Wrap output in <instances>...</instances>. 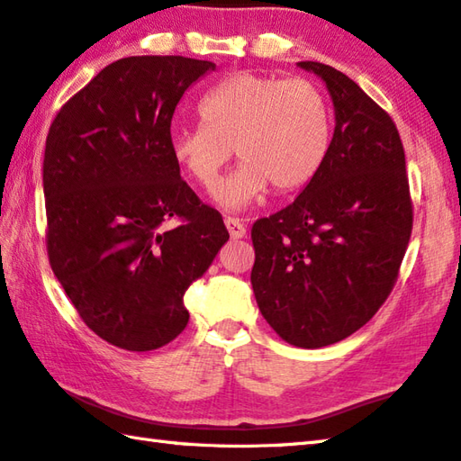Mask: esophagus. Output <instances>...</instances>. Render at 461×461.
<instances>
[{"mask_svg":"<svg viewBox=\"0 0 461 461\" xmlns=\"http://www.w3.org/2000/svg\"><path fill=\"white\" fill-rule=\"evenodd\" d=\"M224 224H226V229H229V235H230V239H243V237L247 235L245 224L240 222L239 218L226 216V218H224Z\"/></svg>","mask_w":461,"mask_h":461,"instance_id":"34e87169","label":"esophagus"}]
</instances>
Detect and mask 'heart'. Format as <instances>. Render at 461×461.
<instances>
[{
    "label": "heart",
    "mask_w": 461,
    "mask_h": 461,
    "mask_svg": "<svg viewBox=\"0 0 461 461\" xmlns=\"http://www.w3.org/2000/svg\"><path fill=\"white\" fill-rule=\"evenodd\" d=\"M198 113L202 125L176 131L169 151L194 184L210 190L235 148L243 164L214 194L229 210L249 206L267 185L279 194L303 188L326 159L330 109L305 78L239 72L210 88Z\"/></svg>",
    "instance_id": "b5f03b06"
}]
</instances>
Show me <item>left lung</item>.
I'll return each mask as SVG.
<instances>
[{"mask_svg": "<svg viewBox=\"0 0 461 461\" xmlns=\"http://www.w3.org/2000/svg\"><path fill=\"white\" fill-rule=\"evenodd\" d=\"M324 80L336 127L320 172L292 204L253 224L251 285L287 344L344 340L389 297L405 257L413 204L397 125L352 78L305 60Z\"/></svg>", "mask_w": 461, "mask_h": 461, "instance_id": "obj_1", "label": "left lung"}]
</instances>
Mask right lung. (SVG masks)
<instances>
[{
    "label": "right lung",
    "instance_id": "right-lung-1",
    "mask_svg": "<svg viewBox=\"0 0 461 461\" xmlns=\"http://www.w3.org/2000/svg\"><path fill=\"white\" fill-rule=\"evenodd\" d=\"M214 68L185 56L121 59L64 103L48 131V259L78 316L117 348L148 352L180 336L185 289L229 240L169 151L177 103ZM169 217L181 221L174 230Z\"/></svg>",
    "mask_w": 461,
    "mask_h": 461
}]
</instances>
